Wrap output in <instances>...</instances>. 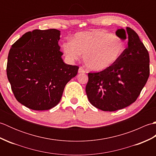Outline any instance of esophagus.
<instances>
[{"label": "esophagus", "instance_id": "1", "mask_svg": "<svg viewBox=\"0 0 156 156\" xmlns=\"http://www.w3.org/2000/svg\"><path fill=\"white\" fill-rule=\"evenodd\" d=\"M85 72H86V71L84 70L83 68H82V67L79 68V69H78V73H85Z\"/></svg>", "mask_w": 156, "mask_h": 156}]
</instances>
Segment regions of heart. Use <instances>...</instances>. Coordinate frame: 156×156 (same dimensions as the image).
<instances>
[{"mask_svg":"<svg viewBox=\"0 0 156 156\" xmlns=\"http://www.w3.org/2000/svg\"><path fill=\"white\" fill-rule=\"evenodd\" d=\"M63 51L69 61L77 60L83 54L86 66L92 71H102L117 62L125 49L124 42L117 36L103 30L76 34L72 41L64 42Z\"/></svg>","mask_w":156,"mask_h":156,"instance_id":"b5f03b06","label":"heart"}]
</instances>
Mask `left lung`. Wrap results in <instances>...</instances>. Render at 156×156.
<instances>
[{
	"instance_id": "left-lung-1",
	"label": "left lung",
	"mask_w": 156,
	"mask_h": 156,
	"mask_svg": "<svg viewBox=\"0 0 156 156\" xmlns=\"http://www.w3.org/2000/svg\"><path fill=\"white\" fill-rule=\"evenodd\" d=\"M116 35L128 39V46L114 65L97 73H88L86 87L88 101L98 109L115 111L137 100L150 76V56L137 33L130 27Z\"/></svg>"
}]
</instances>
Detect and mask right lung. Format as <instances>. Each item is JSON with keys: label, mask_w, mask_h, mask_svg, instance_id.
<instances>
[{"label": "right lung", "mask_w": 156, "mask_h": 156, "mask_svg": "<svg viewBox=\"0 0 156 156\" xmlns=\"http://www.w3.org/2000/svg\"><path fill=\"white\" fill-rule=\"evenodd\" d=\"M55 29L29 31L10 49L6 74L15 97L34 111L49 110L61 100L79 67L63 62Z\"/></svg>", "instance_id": "add662e5"}]
</instances>
